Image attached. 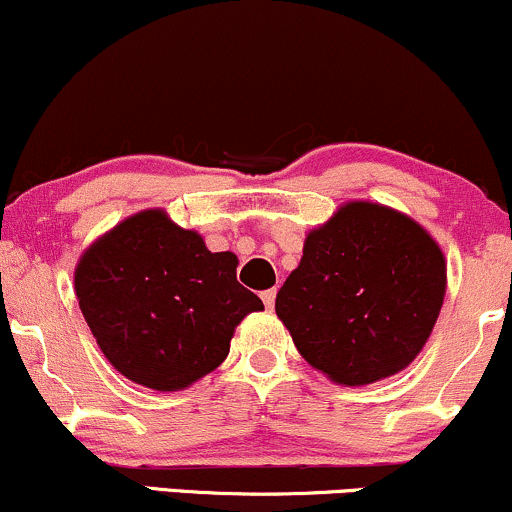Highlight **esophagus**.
Masks as SVG:
<instances>
[{
    "mask_svg": "<svg viewBox=\"0 0 512 512\" xmlns=\"http://www.w3.org/2000/svg\"><path fill=\"white\" fill-rule=\"evenodd\" d=\"M262 301H264V305H267L269 310H272V308H274V301H276V289L264 291V293H262Z\"/></svg>",
    "mask_w": 512,
    "mask_h": 512,
    "instance_id": "obj_1",
    "label": "esophagus"
}]
</instances>
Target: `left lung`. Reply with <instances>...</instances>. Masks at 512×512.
Returning a JSON list of instances; mask_svg holds the SVG:
<instances>
[{"instance_id": "1", "label": "left lung", "mask_w": 512, "mask_h": 512, "mask_svg": "<svg viewBox=\"0 0 512 512\" xmlns=\"http://www.w3.org/2000/svg\"><path fill=\"white\" fill-rule=\"evenodd\" d=\"M445 272L424 226L383 204L346 202L308 233L274 308L310 366L339 385H370L424 349Z\"/></svg>"}]
</instances>
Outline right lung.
<instances>
[{"label":"right lung","instance_id":"1","mask_svg":"<svg viewBox=\"0 0 512 512\" xmlns=\"http://www.w3.org/2000/svg\"><path fill=\"white\" fill-rule=\"evenodd\" d=\"M236 267L233 252H211L197 231L146 209L81 255L74 289L115 370L175 392L219 368L240 320L264 308L238 284Z\"/></svg>","mask_w":512,"mask_h":512}]
</instances>
